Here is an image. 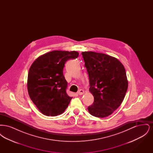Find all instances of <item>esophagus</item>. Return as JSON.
<instances>
[{"mask_svg":"<svg viewBox=\"0 0 153 153\" xmlns=\"http://www.w3.org/2000/svg\"><path fill=\"white\" fill-rule=\"evenodd\" d=\"M84 94V91L82 89H80L78 92H77V94L79 95H83Z\"/></svg>","mask_w":153,"mask_h":153,"instance_id":"1","label":"esophagus"}]
</instances>
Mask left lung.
Instances as JSON below:
<instances>
[{
  "label": "left lung",
  "instance_id": "obj_1",
  "mask_svg": "<svg viewBox=\"0 0 153 153\" xmlns=\"http://www.w3.org/2000/svg\"><path fill=\"white\" fill-rule=\"evenodd\" d=\"M89 79V92L94 97L88 110L91 115L105 117L120 105L128 88V80L123 65L117 58L94 51H84Z\"/></svg>",
  "mask_w": 153,
  "mask_h": 153
}]
</instances>
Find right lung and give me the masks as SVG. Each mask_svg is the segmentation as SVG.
I'll return each instance as SVG.
<instances>
[{"label": "right lung", "instance_id": "obj_1", "mask_svg": "<svg viewBox=\"0 0 153 153\" xmlns=\"http://www.w3.org/2000/svg\"><path fill=\"white\" fill-rule=\"evenodd\" d=\"M76 51H54L40 56L30 66L27 77L30 97L39 111L46 116L62 114L72 97L67 95V82L63 74L65 63L76 59Z\"/></svg>", "mask_w": 153, "mask_h": 153}]
</instances>
